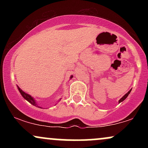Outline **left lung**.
Segmentation results:
<instances>
[{
    "label": "left lung",
    "mask_w": 148,
    "mask_h": 148,
    "mask_svg": "<svg viewBox=\"0 0 148 148\" xmlns=\"http://www.w3.org/2000/svg\"><path fill=\"white\" fill-rule=\"evenodd\" d=\"M131 91H132V89H131V90H130L128 92H127V93H126V94H125V95H124V96L123 97H122V98H121V99H120V100H119L118 103H120V102H122V101H124V100H125V99H126V98L127 97H128V95H130V93L131 92Z\"/></svg>",
    "instance_id": "1"
}]
</instances>
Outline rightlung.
I'll list each match as a JSON object with an SVG mask.
<instances>
[{
  "label": "right lung",
  "mask_w": 148,
  "mask_h": 148,
  "mask_svg": "<svg viewBox=\"0 0 148 148\" xmlns=\"http://www.w3.org/2000/svg\"><path fill=\"white\" fill-rule=\"evenodd\" d=\"M72 78H73V75H72V76H70V79H72ZM17 88H18V91H19V92L21 93V95H22V97H23L24 98V99H25V100H27V101H28V102L31 103V104H33V106H37V107H40V108H42L41 106H38V104H37V101H35V99H34L33 97H32L31 95H30L27 94V93H25V92H23V91L21 89V88L18 87V86H17ZM60 100H61V98H60V99H58V101H60Z\"/></svg>",
  "instance_id": "obj_1"
}]
</instances>
